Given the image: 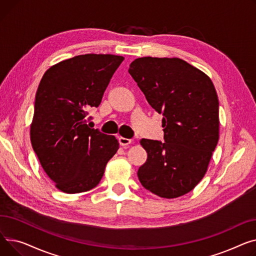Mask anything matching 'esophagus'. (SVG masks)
<instances>
[{
    "label": "esophagus",
    "instance_id": "esophagus-1",
    "mask_svg": "<svg viewBox=\"0 0 256 256\" xmlns=\"http://www.w3.org/2000/svg\"><path fill=\"white\" fill-rule=\"evenodd\" d=\"M118 142L121 146H128L132 142V140L129 138H118Z\"/></svg>",
    "mask_w": 256,
    "mask_h": 256
}]
</instances>
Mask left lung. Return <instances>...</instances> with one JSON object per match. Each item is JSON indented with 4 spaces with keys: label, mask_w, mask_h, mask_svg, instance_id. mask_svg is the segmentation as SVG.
<instances>
[{
    "label": "left lung",
    "mask_w": 256,
    "mask_h": 256,
    "mask_svg": "<svg viewBox=\"0 0 256 256\" xmlns=\"http://www.w3.org/2000/svg\"><path fill=\"white\" fill-rule=\"evenodd\" d=\"M128 72L148 104L163 114L164 142L140 140L148 158L138 180L160 198L182 196L204 178L219 140L215 86L204 72L178 58H140Z\"/></svg>",
    "instance_id": "1"
}]
</instances>
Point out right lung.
<instances>
[{
    "instance_id": "1",
    "label": "right lung",
    "mask_w": 256,
    "mask_h": 256,
    "mask_svg": "<svg viewBox=\"0 0 256 256\" xmlns=\"http://www.w3.org/2000/svg\"><path fill=\"white\" fill-rule=\"evenodd\" d=\"M124 58L88 54L50 67L39 84L31 142L44 172L65 193L96 187L118 142L88 128V110L98 108Z\"/></svg>"
}]
</instances>
